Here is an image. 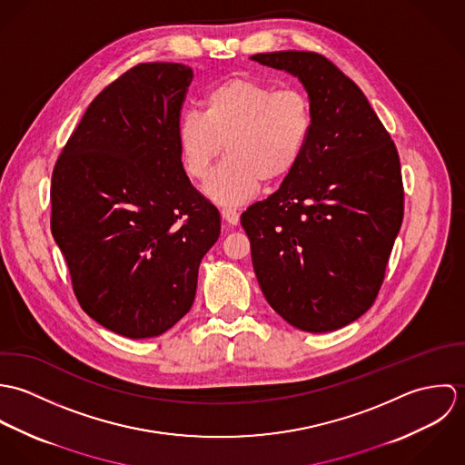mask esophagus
Returning a JSON list of instances; mask_svg holds the SVG:
<instances>
[{
  "label": "esophagus",
  "mask_w": 465,
  "mask_h": 465,
  "mask_svg": "<svg viewBox=\"0 0 465 465\" xmlns=\"http://www.w3.org/2000/svg\"><path fill=\"white\" fill-rule=\"evenodd\" d=\"M222 218L229 223V225H236L240 222V213L232 207H223L222 209Z\"/></svg>",
  "instance_id": "obj_1"
}]
</instances>
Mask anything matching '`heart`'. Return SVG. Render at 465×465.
<instances>
[{"mask_svg":"<svg viewBox=\"0 0 465 465\" xmlns=\"http://www.w3.org/2000/svg\"><path fill=\"white\" fill-rule=\"evenodd\" d=\"M312 129L313 109L302 89L232 76L205 93L202 113L181 116L179 146L188 175L205 181L225 143L227 157L205 193L222 205H240L262 181H281L297 166Z\"/></svg>","mask_w":465,"mask_h":465,"instance_id":"1","label":"heart"}]
</instances>
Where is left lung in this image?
<instances>
[{
    "instance_id": "left-lung-1",
    "label": "left lung",
    "mask_w": 465,
    "mask_h": 465,
    "mask_svg": "<svg viewBox=\"0 0 465 465\" xmlns=\"http://www.w3.org/2000/svg\"><path fill=\"white\" fill-rule=\"evenodd\" d=\"M251 59L299 76L313 109L297 166L242 214L254 272L288 324L334 331L360 319L383 284L404 213L398 148L361 89L324 55Z\"/></svg>"
}]
</instances>
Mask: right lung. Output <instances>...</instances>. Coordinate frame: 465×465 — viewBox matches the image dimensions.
I'll return each instance as SVG.
<instances>
[{
  "label": "right lung",
  "instance_id": "right-lung-1",
  "mask_svg": "<svg viewBox=\"0 0 465 465\" xmlns=\"http://www.w3.org/2000/svg\"><path fill=\"white\" fill-rule=\"evenodd\" d=\"M192 67L146 63L87 107L52 173V234L74 297L127 338L168 331L190 310L220 213L190 183L179 120Z\"/></svg>",
  "mask_w": 465,
  "mask_h": 465
}]
</instances>
